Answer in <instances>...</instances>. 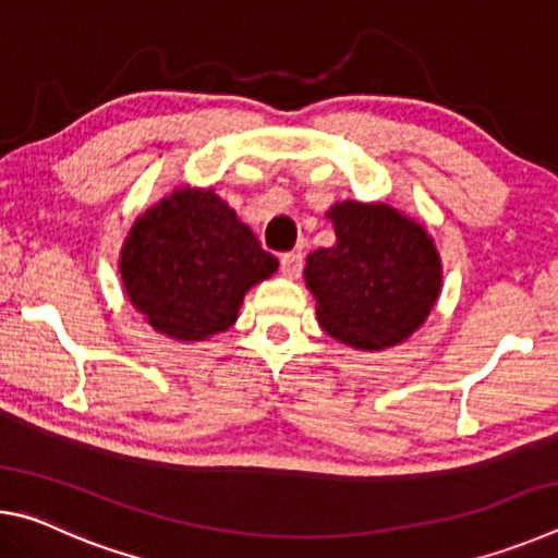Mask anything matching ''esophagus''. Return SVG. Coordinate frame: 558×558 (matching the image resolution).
I'll use <instances>...</instances> for the list:
<instances>
[{"label":"esophagus","instance_id":"1","mask_svg":"<svg viewBox=\"0 0 558 558\" xmlns=\"http://www.w3.org/2000/svg\"><path fill=\"white\" fill-rule=\"evenodd\" d=\"M280 272L288 280H298L300 272H302V256H300V253H286V256L280 258Z\"/></svg>","mask_w":558,"mask_h":558}]
</instances>
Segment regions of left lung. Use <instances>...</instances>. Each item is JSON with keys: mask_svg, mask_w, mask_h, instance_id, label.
Masks as SVG:
<instances>
[{"mask_svg": "<svg viewBox=\"0 0 558 558\" xmlns=\"http://www.w3.org/2000/svg\"><path fill=\"white\" fill-rule=\"evenodd\" d=\"M337 243L305 263L317 323L362 352L409 339L440 295L442 263L426 226L391 204L354 199L329 206Z\"/></svg>", "mask_w": 558, "mask_h": 558, "instance_id": "obj_1", "label": "left lung"}]
</instances>
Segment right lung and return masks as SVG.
Instances as JSON below:
<instances>
[{
	"label": "right lung",
	"mask_w": 558,
	"mask_h": 558,
	"mask_svg": "<svg viewBox=\"0 0 558 558\" xmlns=\"http://www.w3.org/2000/svg\"><path fill=\"white\" fill-rule=\"evenodd\" d=\"M118 270L155 332L206 342L239 319L245 292L270 278L278 260L214 189L182 184L137 216Z\"/></svg>",
	"instance_id": "obj_1"
}]
</instances>
